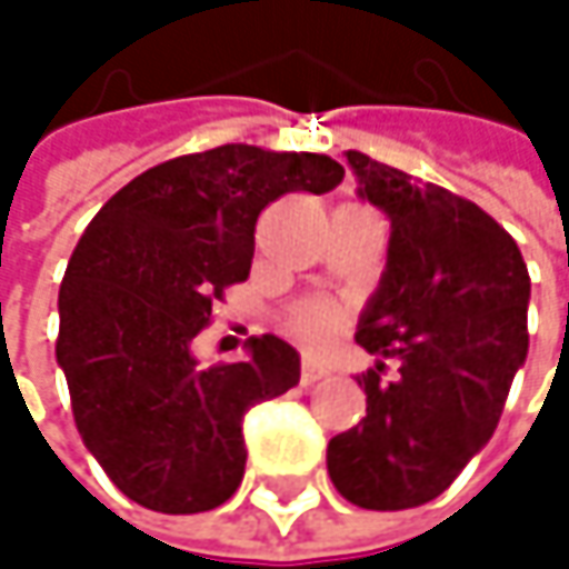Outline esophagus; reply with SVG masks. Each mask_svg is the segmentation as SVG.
Listing matches in <instances>:
<instances>
[{"label": "esophagus", "instance_id": "1", "mask_svg": "<svg viewBox=\"0 0 569 569\" xmlns=\"http://www.w3.org/2000/svg\"><path fill=\"white\" fill-rule=\"evenodd\" d=\"M322 376H326V369L316 366V362H309V359L299 366V382H302V386H312V382H319Z\"/></svg>", "mask_w": 569, "mask_h": 569}]
</instances>
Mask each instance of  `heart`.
Segmentation results:
<instances>
[{
	"label": "heart",
	"instance_id": "obj_1",
	"mask_svg": "<svg viewBox=\"0 0 569 569\" xmlns=\"http://www.w3.org/2000/svg\"><path fill=\"white\" fill-rule=\"evenodd\" d=\"M342 322H346V306L332 299H302L286 312V329L309 346L332 339L342 329Z\"/></svg>",
	"mask_w": 569,
	"mask_h": 569
}]
</instances>
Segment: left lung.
Segmentation results:
<instances>
[{
  "instance_id": "8db88e82",
  "label": "left lung",
  "mask_w": 569,
  "mask_h": 569,
  "mask_svg": "<svg viewBox=\"0 0 569 569\" xmlns=\"http://www.w3.org/2000/svg\"><path fill=\"white\" fill-rule=\"evenodd\" d=\"M362 197L392 220L389 263L356 342L396 359L369 369L366 418L326 451L336 491L366 511L435 501L495 435L527 359L530 277L513 237L478 203L346 154Z\"/></svg>"
}]
</instances>
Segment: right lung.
I'll return each mask as SVG.
<instances>
[{"label": "right lung", "mask_w": 569, "mask_h": 569, "mask_svg": "<svg viewBox=\"0 0 569 569\" xmlns=\"http://www.w3.org/2000/svg\"><path fill=\"white\" fill-rule=\"evenodd\" d=\"M346 177L326 154L223 144L121 187L81 233L58 289L56 356L84 448L121 495L161 513L220 508L243 481V415L299 382L277 336L200 369L193 339L250 277L260 213Z\"/></svg>", "instance_id": "right-lung-1"}]
</instances>
